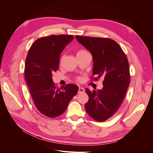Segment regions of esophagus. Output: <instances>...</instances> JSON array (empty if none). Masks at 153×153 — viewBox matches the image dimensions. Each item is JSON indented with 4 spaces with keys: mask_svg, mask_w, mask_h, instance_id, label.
Segmentation results:
<instances>
[{
    "mask_svg": "<svg viewBox=\"0 0 153 153\" xmlns=\"http://www.w3.org/2000/svg\"><path fill=\"white\" fill-rule=\"evenodd\" d=\"M84 92H85V89H84V88H82V87H79V89H78V94L84 93Z\"/></svg>",
    "mask_w": 153,
    "mask_h": 153,
    "instance_id": "1",
    "label": "esophagus"
}]
</instances>
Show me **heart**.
<instances>
[{
	"label": "heart",
	"instance_id": "obj_1",
	"mask_svg": "<svg viewBox=\"0 0 153 153\" xmlns=\"http://www.w3.org/2000/svg\"><path fill=\"white\" fill-rule=\"evenodd\" d=\"M85 52V51H84V50H80L79 52H78V53H81V52Z\"/></svg>",
	"mask_w": 153,
	"mask_h": 153
}]
</instances>
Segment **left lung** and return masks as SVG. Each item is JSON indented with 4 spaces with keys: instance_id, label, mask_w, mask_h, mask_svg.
<instances>
[{
    "instance_id": "left-lung-1",
    "label": "left lung",
    "mask_w": 153,
    "mask_h": 153,
    "mask_svg": "<svg viewBox=\"0 0 153 153\" xmlns=\"http://www.w3.org/2000/svg\"><path fill=\"white\" fill-rule=\"evenodd\" d=\"M78 42L91 53L92 74L104 78L102 89H85L89 100L87 113L96 121H104L116 112L126 95L130 82L129 62L121 47L115 41L101 38L76 36Z\"/></svg>"
}]
</instances>
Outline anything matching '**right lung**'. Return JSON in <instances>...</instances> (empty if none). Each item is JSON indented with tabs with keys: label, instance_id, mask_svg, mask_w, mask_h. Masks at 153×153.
Instances as JSON below:
<instances>
[{
	"label": "right lung",
	"instance_id": "right-lung-1",
	"mask_svg": "<svg viewBox=\"0 0 153 153\" xmlns=\"http://www.w3.org/2000/svg\"><path fill=\"white\" fill-rule=\"evenodd\" d=\"M74 39L71 35H52L37 39L27 54L25 79L36 107L46 116H59L78 92L75 84L56 88L52 73L59 69L61 53Z\"/></svg>",
	"mask_w": 153,
	"mask_h": 153
}]
</instances>
